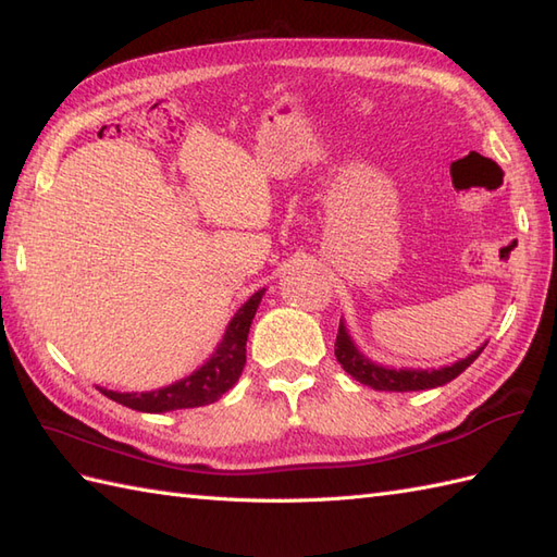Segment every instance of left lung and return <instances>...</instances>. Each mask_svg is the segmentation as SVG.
Segmentation results:
<instances>
[{"label":"left lung","instance_id":"left-lung-1","mask_svg":"<svg viewBox=\"0 0 557 557\" xmlns=\"http://www.w3.org/2000/svg\"><path fill=\"white\" fill-rule=\"evenodd\" d=\"M484 348L474 350L472 355L465 357V360H460V362H455L450 367L431 369V372L429 369H386V367L369 362L367 357L355 348V343L350 341L348 333H345L343 324L338 326V336H336V360L343 364L345 372H348L355 381L364 383V386H369V388L393 391V393L426 391V388L443 386V383H448L455 376H460L465 369L476 360Z\"/></svg>","mask_w":557,"mask_h":557}]
</instances>
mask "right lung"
<instances>
[{
    "instance_id": "1",
    "label": "right lung",
    "mask_w": 557,
    "mask_h": 557,
    "mask_svg": "<svg viewBox=\"0 0 557 557\" xmlns=\"http://www.w3.org/2000/svg\"><path fill=\"white\" fill-rule=\"evenodd\" d=\"M264 290H257L250 300H247L224 333V341L219 343L216 352L212 355L202 369L188 379H183L174 386H166L162 391L152 393H116L100 388L102 395L119 405H126L131 410L138 412H169V410H185V407H200L219 400L233 383L238 381L243 367H245V343L247 333H250L252 317L257 312V305L262 300Z\"/></svg>"
}]
</instances>
